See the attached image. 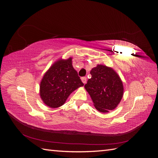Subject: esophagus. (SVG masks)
I'll return each mask as SVG.
<instances>
[{"mask_svg":"<svg viewBox=\"0 0 158 158\" xmlns=\"http://www.w3.org/2000/svg\"><path fill=\"white\" fill-rule=\"evenodd\" d=\"M81 80H82V82H83L84 84L86 83V81H87V78H86V77H82V78H81Z\"/></svg>","mask_w":158,"mask_h":158,"instance_id":"esophagus-1","label":"esophagus"}]
</instances>
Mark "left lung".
<instances>
[{
  "label": "left lung",
  "instance_id": "1",
  "mask_svg": "<svg viewBox=\"0 0 158 158\" xmlns=\"http://www.w3.org/2000/svg\"><path fill=\"white\" fill-rule=\"evenodd\" d=\"M90 74L92 78L84 87L95 107L102 113L114 109L120 103L123 95V85L120 77L112 69L101 64L92 69Z\"/></svg>",
  "mask_w": 158,
  "mask_h": 158
}]
</instances>
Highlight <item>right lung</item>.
<instances>
[{
	"mask_svg": "<svg viewBox=\"0 0 158 158\" xmlns=\"http://www.w3.org/2000/svg\"><path fill=\"white\" fill-rule=\"evenodd\" d=\"M83 85L72 64V59L59 60L44 76L40 84V95L47 106L56 108L63 106L73 91Z\"/></svg>",
	"mask_w": 158,
	"mask_h": 158,
	"instance_id": "add662e5",
	"label": "right lung"
}]
</instances>
